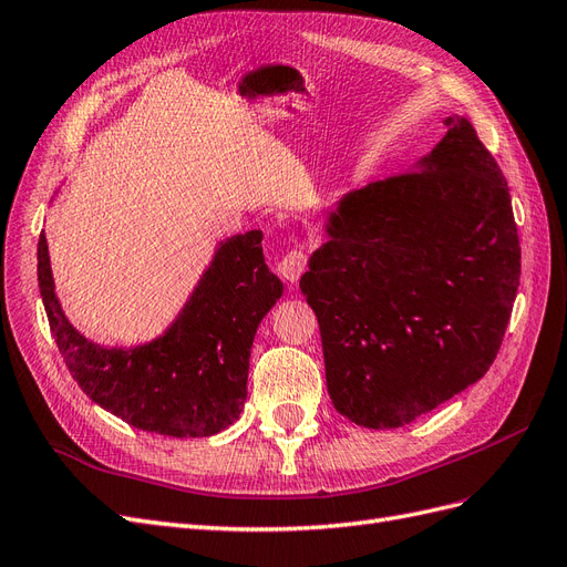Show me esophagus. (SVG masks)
Segmentation results:
<instances>
[{"mask_svg":"<svg viewBox=\"0 0 567 567\" xmlns=\"http://www.w3.org/2000/svg\"><path fill=\"white\" fill-rule=\"evenodd\" d=\"M305 265H307V255L302 250L286 252L279 262L281 279L288 284H296L300 279V274L305 271Z\"/></svg>","mask_w":567,"mask_h":567,"instance_id":"1","label":"esophagus"}]
</instances>
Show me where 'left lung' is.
Here are the masks:
<instances>
[{
    "label": "left lung",
    "mask_w": 567,
    "mask_h": 567,
    "mask_svg": "<svg viewBox=\"0 0 567 567\" xmlns=\"http://www.w3.org/2000/svg\"><path fill=\"white\" fill-rule=\"evenodd\" d=\"M404 175L323 210L300 288L342 416L402 427L477 383L502 348L520 241L499 165L466 117Z\"/></svg>",
    "instance_id": "1"
}]
</instances>
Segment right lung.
I'll use <instances>...</instances> for the list:
<instances>
[{
  "instance_id": "1",
  "label": "right lung",
  "mask_w": 567,
  "mask_h": 567,
  "mask_svg": "<svg viewBox=\"0 0 567 567\" xmlns=\"http://www.w3.org/2000/svg\"><path fill=\"white\" fill-rule=\"evenodd\" d=\"M38 281L63 362L87 398L146 433L210 437L241 416L257 326L284 293L262 255V231L219 241L167 329L136 346H101L65 317L47 234Z\"/></svg>"
}]
</instances>
